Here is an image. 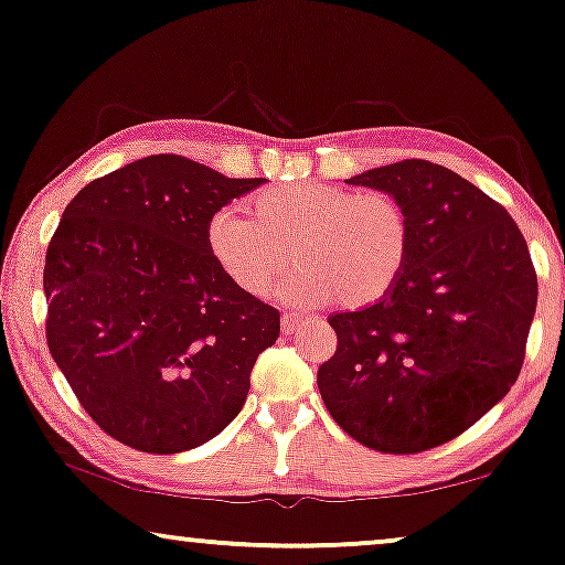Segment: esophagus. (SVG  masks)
Here are the masks:
<instances>
[{
  "mask_svg": "<svg viewBox=\"0 0 565 565\" xmlns=\"http://www.w3.org/2000/svg\"><path fill=\"white\" fill-rule=\"evenodd\" d=\"M280 327H282V334H296L300 327H306V319L298 313H282Z\"/></svg>",
  "mask_w": 565,
  "mask_h": 565,
  "instance_id": "esophagus-1",
  "label": "esophagus"
}]
</instances>
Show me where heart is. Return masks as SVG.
Segmentation results:
<instances>
[{
	"label": "heart",
	"mask_w": 565,
	"mask_h": 565,
	"mask_svg": "<svg viewBox=\"0 0 565 565\" xmlns=\"http://www.w3.org/2000/svg\"><path fill=\"white\" fill-rule=\"evenodd\" d=\"M244 215L221 207L205 226V244L231 285L262 296L296 262L280 298L296 306L360 308L388 296L412 252L404 205L388 192H352L339 184L298 180L249 198Z\"/></svg>",
	"instance_id": "b5f03b06"
}]
</instances>
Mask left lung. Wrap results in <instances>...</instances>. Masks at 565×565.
<instances>
[{"mask_svg":"<svg viewBox=\"0 0 565 565\" xmlns=\"http://www.w3.org/2000/svg\"><path fill=\"white\" fill-rule=\"evenodd\" d=\"M347 184L404 205L412 252L388 296L329 319L337 352L319 367L321 398L365 447L429 450L473 427L520 375L537 306L527 242L497 200L431 161Z\"/></svg>","mask_w":565,"mask_h":565,"instance_id":"1","label":"left lung"}]
</instances>
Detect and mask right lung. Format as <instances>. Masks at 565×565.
<instances>
[{"instance_id": "add662e5", "label": "right lung", "mask_w": 565, "mask_h": 565, "mask_svg": "<svg viewBox=\"0 0 565 565\" xmlns=\"http://www.w3.org/2000/svg\"><path fill=\"white\" fill-rule=\"evenodd\" d=\"M262 182L157 153L89 182L61 215L43 269L49 350L118 443L184 452L242 412L280 313L231 285L205 226Z\"/></svg>"}]
</instances>
